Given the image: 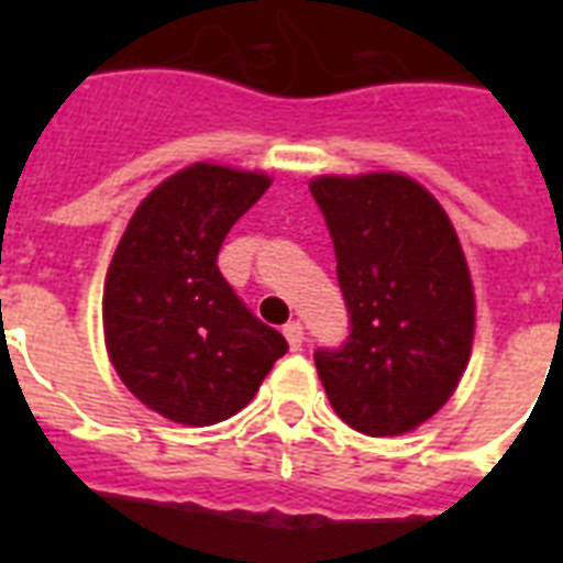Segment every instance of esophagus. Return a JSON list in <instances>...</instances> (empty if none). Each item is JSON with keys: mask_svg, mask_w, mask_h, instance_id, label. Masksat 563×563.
<instances>
[{"mask_svg": "<svg viewBox=\"0 0 563 563\" xmlns=\"http://www.w3.org/2000/svg\"><path fill=\"white\" fill-rule=\"evenodd\" d=\"M283 335H286V342H289L291 351H300V347H303V324H300V321H289V324L283 327Z\"/></svg>", "mask_w": 563, "mask_h": 563, "instance_id": "esophagus-1", "label": "esophagus"}]
</instances>
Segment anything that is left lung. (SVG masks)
<instances>
[{
  "label": "left lung",
  "mask_w": 563,
  "mask_h": 563,
  "mask_svg": "<svg viewBox=\"0 0 563 563\" xmlns=\"http://www.w3.org/2000/svg\"><path fill=\"white\" fill-rule=\"evenodd\" d=\"M335 247L351 335L316 351L335 415L365 435H402L435 415L473 347V283L444 207L394 172L309 184Z\"/></svg>",
  "instance_id": "1"
}]
</instances>
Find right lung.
Masks as SVG:
<instances>
[{"label": "right lung", "mask_w": 563, "mask_h": 563, "mask_svg": "<svg viewBox=\"0 0 563 563\" xmlns=\"http://www.w3.org/2000/svg\"><path fill=\"white\" fill-rule=\"evenodd\" d=\"M272 180L192 163L145 195L104 280V344L128 391L163 418L210 427L245 409L289 351L219 272L228 230Z\"/></svg>", "instance_id": "obj_1"}]
</instances>
